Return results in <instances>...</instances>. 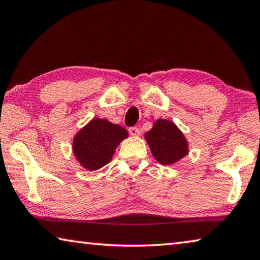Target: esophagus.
<instances>
[{"mask_svg":"<svg viewBox=\"0 0 260 260\" xmlns=\"http://www.w3.org/2000/svg\"><path fill=\"white\" fill-rule=\"evenodd\" d=\"M128 131H129V134L132 136H139L140 135V129L138 128V127H131Z\"/></svg>","mask_w":260,"mask_h":260,"instance_id":"obj_1","label":"esophagus"}]
</instances>
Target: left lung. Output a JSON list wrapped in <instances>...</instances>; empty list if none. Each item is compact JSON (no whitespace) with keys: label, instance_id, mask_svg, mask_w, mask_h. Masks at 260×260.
I'll use <instances>...</instances> for the list:
<instances>
[{"label":"left lung","instance_id":"8db88e82","mask_svg":"<svg viewBox=\"0 0 260 260\" xmlns=\"http://www.w3.org/2000/svg\"><path fill=\"white\" fill-rule=\"evenodd\" d=\"M155 159L161 165H173L189 153V143L179 127L167 119H157L144 134Z\"/></svg>","mask_w":260,"mask_h":260}]
</instances>
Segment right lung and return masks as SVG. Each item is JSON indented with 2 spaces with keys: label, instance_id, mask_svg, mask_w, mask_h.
I'll use <instances>...</instances> for the list:
<instances>
[{
  "label": "right lung",
  "instance_id": "add662e5",
  "mask_svg": "<svg viewBox=\"0 0 260 260\" xmlns=\"http://www.w3.org/2000/svg\"><path fill=\"white\" fill-rule=\"evenodd\" d=\"M127 138L124 127L94 118L74 135L72 151L83 169L96 171L111 161L117 147Z\"/></svg>",
  "mask_w": 260,
  "mask_h": 260
}]
</instances>
